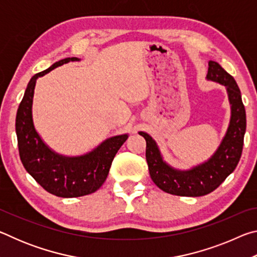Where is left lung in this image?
<instances>
[{
	"instance_id": "1",
	"label": "left lung",
	"mask_w": 257,
	"mask_h": 257,
	"mask_svg": "<svg viewBox=\"0 0 257 257\" xmlns=\"http://www.w3.org/2000/svg\"><path fill=\"white\" fill-rule=\"evenodd\" d=\"M206 79L225 87L231 107L227 133L215 153L207 161L189 170H178L163 161L154 139L149 134L139 132L146 141V161L152 180L165 193L188 197L210 194L233 172L240 160L246 132V112L240 89L233 77L215 61L208 62Z\"/></svg>"
}]
</instances>
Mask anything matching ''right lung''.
<instances>
[{"instance_id": "add662e5", "label": "right lung", "mask_w": 257, "mask_h": 257, "mask_svg": "<svg viewBox=\"0 0 257 257\" xmlns=\"http://www.w3.org/2000/svg\"><path fill=\"white\" fill-rule=\"evenodd\" d=\"M78 58H67L32 77L17 111L16 133L20 160L24 167L43 188L59 197L71 198L96 191L107 178L116 152L128 135H119L101 143L96 149L80 156H64L47 146L36 132L33 121L34 89L38 77Z\"/></svg>"}]
</instances>
